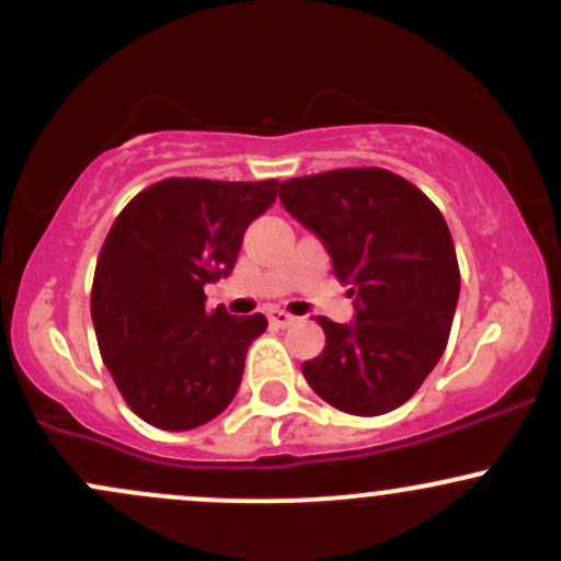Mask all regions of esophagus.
I'll return each mask as SVG.
<instances>
[{
    "mask_svg": "<svg viewBox=\"0 0 561 561\" xmlns=\"http://www.w3.org/2000/svg\"><path fill=\"white\" fill-rule=\"evenodd\" d=\"M268 321H272L274 327H289V324H295V319L293 313H287V311H282V308H272V311H268Z\"/></svg>",
    "mask_w": 561,
    "mask_h": 561,
    "instance_id": "obj_1",
    "label": "esophagus"
}]
</instances>
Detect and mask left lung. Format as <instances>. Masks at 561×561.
I'll list each match as a JSON object with an SVG mask.
<instances>
[{"label": "left lung", "mask_w": 561, "mask_h": 561, "mask_svg": "<svg viewBox=\"0 0 561 561\" xmlns=\"http://www.w3.org/2000/svg\"><path fill=\"white\" fill-rule=\"evenodd\" d=\"M279 199L319 237L334 276L356 298L351 324L317 319L327 345L302 364V377L345 414H388L420 390L446 351L461 285L446 218L385 169L287 179Z\"/></svg>", "instance_id": "obj_1"}]
</instances>
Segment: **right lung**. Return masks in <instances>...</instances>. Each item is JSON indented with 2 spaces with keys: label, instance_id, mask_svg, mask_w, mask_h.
Returning <instances> with one entry per match:
<instances>
[{
  "label": "right lung",
  "instance_id": "add662e5",
  "mask_svg": "<svg viewBox=\"0 0 561 561\" xmlns=\"http://www.w3.org/2000/svg\"><path fill=\"white\" fill-rule=\"evenodd\" d=\"M274 199L276 179H163L107 231L92 285L96 345L128 409L152 427L195 430L240 388L268 321L224 306L208 313L205 285L234 268L244 229Z\"/></svg>",
  "mask_w": 561,
  "mask_h": 561
}]
</instances>
